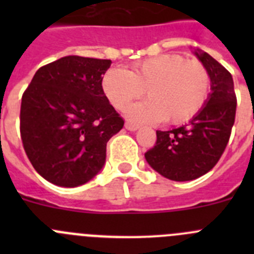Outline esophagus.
I'll return each instance as SVG.
<instances>
[{
    "instance_id": "1",
    "label": "esophagus",
    "mask_w": 254,
    "mask_h": 254,
    "mask_svg": "<svg viewBox=\"0 0 254 254\" xmlns=\"http://www.w3.org/2000/svg\"><path fill=\"white\" fill-rule=\"evenodd\" d=\"M125 127H126V129H128V131H132V132L137 131V129L140 128L137 125H133V123H129V122H126Z\"/></svg>"
}]
</instances>
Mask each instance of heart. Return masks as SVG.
Masks as SVG:
<instances>
[{"label":"heart","instance_id":"obj_1","mask_svg":"<svg viewBox=\"0 0 254 254\" xmlns=\"http://www.w3.org/2000/svg\"><path fill=\"white\" fill-rule=\"evenodd\" d=\"M103 90L116 109H125L146 90L149 99L127 109L129 120L181 125L206 104L211 76L202 62L179 55H160L140 61L131 71L113 67L103 77Z\"/></svg>","mask_w":254,"mask_h":254}]
</instances>
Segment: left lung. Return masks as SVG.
Listing matches in <instances>:
<instances>
[{
    "mask_svg": "<svg viewBox=\"0 0 254 254\" xmlns=\"http://www.w3.org/2000/svg\"><path fill=\"white\" fill-rule=\"evenodd\" d=\"M211 76L205 107L186 126L156 131V142L146 151L150 167L170 181H193L210 172L230 138L237 111L232 73L206 52L194 51Z\"/></svg>",
    "mask_w": 254,
    "mask_h": 254,
    "instance_id": "8db88e82",
    "label": "left lung"
}]
</instances>
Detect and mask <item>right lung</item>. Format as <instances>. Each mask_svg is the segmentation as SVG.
I'll list each match as a JSON object with an SVG mask.
<instances>
[{
    "mask_svg": "<svg viewBox=\"0 0 254 254\" xmlns=\"http://www.w3.org/2000/svg\"><path fill=\"white\" fill-rule=\"evenodd\" d=\"M111 60L67 56L40 67L21 98L20 133L29 160L60 187L85 185L100 172L107 142L125 121L103 91Z\"/></svg>",
    "mask_w": 254,
    "mask_h": 254,
    "instance_id": "obj_1",
    "label": "right lung"
}]
</instances>
